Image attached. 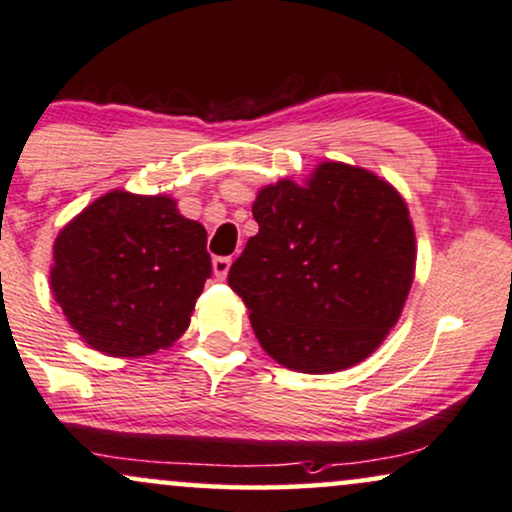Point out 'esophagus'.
<instances>
[{
    "label": "esophagus",
    "instance_id": "1",
    "mask_svg": "<svg viewBox=\"0 0 512 512\" xmlns=\"http://www.w3.org/2000/svg\"><path fill=\"white\" fill-rule=\"evenodd\" d=\"M212 267H214V276H217L219 281H224L226 274H229V269H231V257H214Z\"/></svg>",
    "mask_w": 512,
    "mask_h": 512
}]
</instances>
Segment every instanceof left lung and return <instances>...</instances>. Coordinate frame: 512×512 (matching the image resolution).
<instances>
[{"mask_svg": "<svg viewBox=\"0 0 512 512\" xmlns=\"http://www.w3.org/2000/svg\"><path fill=\"white\" fill-rule=\"evenodd\" d=\"M260 224L229 269L260 346L295 372L362 362L398 322L415 276L405 200L372 171L324 162L305 186L262 188Z\"/></svg>", "mask_w": 512, "mask_h": 512, "instance_id": "left-lung-1", "label": "left lung"}]
</instances>
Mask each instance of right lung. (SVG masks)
<instances>
[{"mask_svg": "<svg viewBox=\"0 0 512 512\" xmlns=\"http://www.w3.org/2000/svg\"><path fill=\"white\" fill-rule=\"evenodd\" d=\"M212 276L205 226L166 195L97 197L54 240V300L88 346L150 355L188 329Z\"/></svg>", "mask_w": 512, "mask_h": 512, "instance_id": "right-lung-1", "label": "right lung"}]
</instances>
